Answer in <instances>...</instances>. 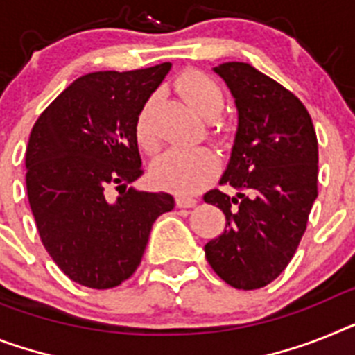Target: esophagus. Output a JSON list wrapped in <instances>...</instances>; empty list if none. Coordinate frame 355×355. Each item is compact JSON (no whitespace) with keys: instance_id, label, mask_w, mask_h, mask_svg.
Wrapping results in <instances>:
<instances>
[{"instance_id":"1","label":"esophagus","mask_w":355,"mask_h":355,"mask_svg":"<svg viewBox=\"0 0 355 355\" xmlns=\"http://www.w3.org/2000/svg\"><path fill=\"white\" fill-rule=\"evenodd\" d=\"M177 205L178 207H193V205H196V200L193 196L177 195Z\"/></svg>"}]
</instances>
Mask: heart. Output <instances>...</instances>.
I'll return each instance as SVG.
<instances>
[{
	"mask_svg": "<svg viewBox=\"0 0 355 355\" xmlns=\"http://www.w3.org/2000/svg\"><path fill=\"white\" fill-rule=\"evenodd\" d=\"M178 92L193 110L207 121H214L223 112V92L218 83L202 71H187L177 83ZM157 95L146 99L135 117V139L146 150L157 148V135L151 126ZM218 169V159L207 148H171L151 164V177L159 186L175 191H198L209 182Z\"/></svg>",
	"mask_w": 355,
	"mask_h": 355,
	"instance_id": "obj_1",
	"label": "heart"
}]
</instances>
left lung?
<instances>
[{
	"label": "left lung",
	"instance_id": "left-lung-1",
	"mask_svg": "<svg viewBox=\"0 0 355 355\" xmlns=\"http://www.w3.org/2000/svg\"><path fill=\"white\" fill-rule=\"evenodd\" d=\"M227 85L238 128L220 182L236 189L204 195L225 214L205 258L234 288L270 284L293 260L318 198V139L306 108L287 88L247 62L213 68Z\"/></svg>",
	"mask_w": 355,
	"mask_h": 355
}]
</instances>
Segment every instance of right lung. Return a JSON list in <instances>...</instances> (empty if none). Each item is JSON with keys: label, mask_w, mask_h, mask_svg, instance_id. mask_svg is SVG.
I'll use <instances>...</instances> for the list:
<instances>
[{"label": "right lung", "mask_w": 355, "mask_h": 355, "mask_svg": "<svg viewBox=\"0 0 355 355\" xmlns=\"http://www.w3.org/2000/svg\"><path fill=\"white\" fill-rule=\"evenodd\" d=\"M171 62L79 77L35 121L26 193L44 249L71 282L121 285L137 270L151 225L175 207L169 193L139 191L135 117ZM119 191L115 197L112 189Z\"/></svg>", "instance_id": "1"}]
</instances>
